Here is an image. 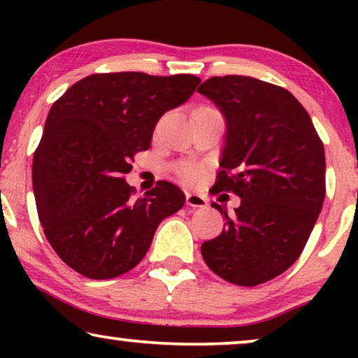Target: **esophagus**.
Returning a JSON list of instances; mask_svg holds the SVG:
<instances>
[{
	"label": "esophagus",
	"instance_id": "esophagus-1",
	"mask_svg": "<svg viewBox=\"0 0 358 358\" xmlns=\"http://www.w3.org/2000/svg\"><path fill=\"white\" fill-rule=\"evenodd\" d=\"M185 203L192 208H205L208 205L205 195H200L195 192H187V195H185Z\"/></svg>",
	"mask_w": 358,
	"mask_h": 358
}]
</instances>
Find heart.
<instances>
[{
    "label": "heart",
    "mask_w": 358,
    "mask_h": 358,
    "mask_svg": "<svg viewBox=\"0 0 358 358\" xmlns=\"http://www.w3.org/2000/svg\"><path fill=\"white\" fill-rule=\"evenodd\" d=\"M179 176L185 180H189V182H194V180H197L200 178V169L199 166H195L194 163H189V161H184V163H179L178 168Z\"/></svg>",
    "instance_id": "obj_1"
}]
</instances>
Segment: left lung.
Here are the masks:
<instances>
[{"mask_svg":"<svg viewBox=\"0 0 358 358\" xmlns=\"http://www.w3.org/2000/svg\"><path fill=\"white\" fill-rule=\"evenodd\" d=\"M200 94L218 107L227 138L213 194L234 192L241 205L224 215L220 236L202 244L212 271L254 287L300 257L326 195L324 145L290 91L251 76H213Z\"/></svg>","mask_w":358,"mask_h":358,"instance_id":"obj_1","label":"left lung"}]
</instances>
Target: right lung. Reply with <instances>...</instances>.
Returning a JSON list of instances; mask_svg holds the SVG:
<instances>
[{
	"label": "right lung",
	"instance_id": "1",
	"mask_svg": "<svg viewBox=\"0 0 358 358\" xmlns=\"http://www.w3.org/2000/svg\"><path fill=\"white\" fill-rule=\"evenodd\" d=\"M200 78L101 73L75 83L48 112L34 153L32 185L43 233L63 262L94 280L129 272L158 224L185 195L159 180L143 197L124 176L150 148L161 115L184 104Z\"/></svg>",
	"mask_w": 358,
	"mask_h": 358
}]
</instances>
